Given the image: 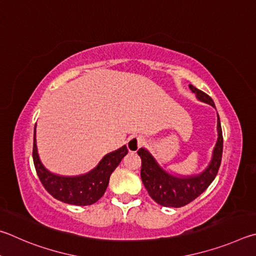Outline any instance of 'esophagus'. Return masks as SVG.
I'll use <instances>...</instances> for the list:
<instances>
[{
	"label": "esophagus",
	"instance_id": "esophagus-1",
	"mask_svg": "<svg viewBox=\"0 0 256 256\" xmlns=\"http://www.w3.org/2000/svg\"><path fill=\"white\" fill-rule=\"evenodd\" d=\"M144 142H145V140L142 136L130 137L127 142L128 150L132 152V153H136V152L140 150L142 145H144Z\"/></svg>",
	"mask_w": 256,
	"mask_h": 256
}]
</instances>
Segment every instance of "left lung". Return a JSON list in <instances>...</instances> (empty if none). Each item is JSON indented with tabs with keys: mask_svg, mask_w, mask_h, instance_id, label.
I'll list each match as a JSON object with an SVG mask.
<instances>
[{
	"mask_svg": "<svg viewBox=\"0 0 256 256\" xmlns=\"http://www.w3.org/2000/svg\"><path fill=\"white\" fill-rule=\"evenodd\" d=\"M191 91L196 93V98L214 106L212 98L208 94L200 91L194 85H189ZM218 140L214 148L212 162L202 173L191 176H176L168 173L160 166L148 150L140 148L137 154L142 158L140 176L147 192L155 202L164 207H183L206 191L216 178L222 156V132L220 120H217Z\"/></svg>",
	"mask_w": 256,
	"mask_h": 256,
	"instance_id": "left-lung-1",
	"label": "left lung"
}]
</instances>
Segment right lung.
I'll return each mask as SVG.
<instances>
[{
  "instance_id": "right-lung-1",
  "label": "right lung",
  "mask_w": 256,
  "mask_h": 256,
  "mask_svg": "<svg viewBox=\"0 0 256 256\" xmlns=\"http://www.w3.org/2000/svg\"><path fill=\"white\" fill-rule=\"evenodd\" d=\"M128 150L126 146L106 154L91 172L80 176H60L44 168L38 156L36 144V127L34 132L32 158L36 171L42 186L54 198L62 202L75 206L96 204L104 194L109 184L111 173L120 164Z\"/></svg>"
}]
</instances>
